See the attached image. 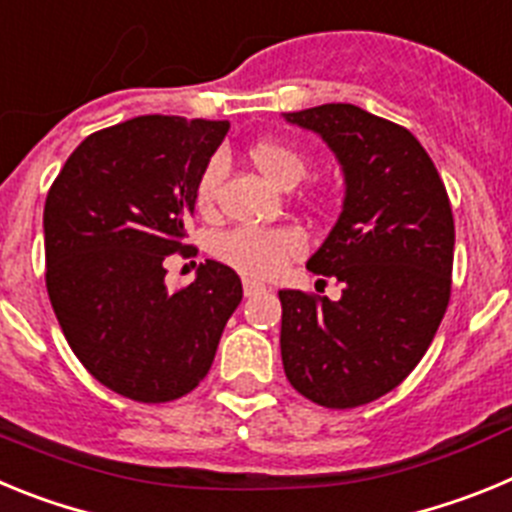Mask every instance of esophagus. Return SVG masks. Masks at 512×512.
I'll return each mask as SVG.
<instances>
[{"mask_svg":"<svg viewBox=\"0 0 512 512\" xmlns=\"http://www.w3.org/2000/svg\"><path fill=\"white\" fill-rule=\"evenodd\" d=\"M243 292H246V297L261 295V292H266V284L253 282V279H243Z\"/></svg>","mask_w":512,"mask_h":512,"instance_id":"34e87169","label":"esophagus"}]
</instances>
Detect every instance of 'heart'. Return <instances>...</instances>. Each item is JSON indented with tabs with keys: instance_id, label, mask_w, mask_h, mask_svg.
Wrapping results in <instances>:
<instances>
[{
	"instance_id": "1",
	"label": "heart",
	"mask_w": 512,
	"mask_h": 512,
	"mask_svg": "<svg viewBox=\"0 0 512 512\" xmlns=\"http://www.w3.org/2000/svg\"><path fill=\"white\" fill-rule=\"evenodd\" d=\"M251 161L261 174L277 187H295L307 174V158L295 146L282 140H259L251 148ZM225 176L223 158H212L197 182V207L210 210L217 200V189ZM305 238L300 230L279 225V228H261V225H241L223 233L215 241L217 256L225 264L235 266L248 277L264 279L277 274L289 259L300 256Z\"/></svg>"
}]
</instances>
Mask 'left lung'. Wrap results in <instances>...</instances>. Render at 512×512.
I'll use <instances>...</instances> for the list:
<instances>
[{
	"instance_id": "1",
	"label": "left lung",
	"mask_w": 512,
	"mask_h": 512,
	"mask_svg": "<svg viewBox=\"0 0 512 512\" xmlns=\"http://www.w3.org/2000/svg\"><path fill=\"white\" fill-rule=\"evenodd\" d=\"M284 120L318 133L346 182L338 223L307 261L312 274L343 284L341 300L279 292L284 374L323 408H359L413 372L449 307V194L410 130L356 104Z\"/></svg>"
}]
</instances>
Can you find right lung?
Listing matches in <instances>:
<instances>
[{"label":"right lung","instance_id":"obj_1","mask_svg":"<svg viewBox=\"0 0 512 512\" xmlns=\"http://www.w3.org/2000/svg\"><path fill=\"white\" fill-rule=\"evenodd\" d=\"M230 122L143 115L79 143L45 197V287L63 336L97 382L135 402H171L210 372L241 305V279L200 264L166 289L164 261L184 243L197 182Z\"/></svg>","mask_w":512,"mask_h":512}]
</instances>
